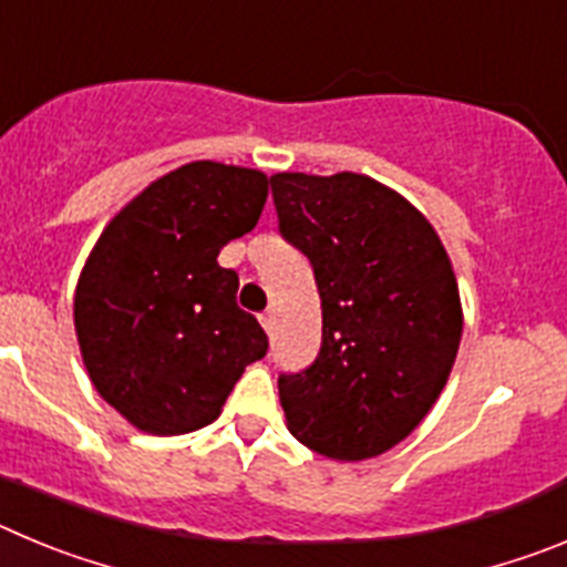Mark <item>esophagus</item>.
<instances>
[{
  "instance_id": "esophagus-1",
  "label": "esophagus",
  "mask_w": 567,
  "mask_h": 567,
  "mask_svg": "<svg viewBox=\"0 0 567 567\" xmlns=\"http://www.w3.org/2000/svg\"><path fill=\"white\" fill-rule=\"evenodd\" d=\"M260 323H264V329H267L269 334H275V323H278V318H275L272 309H267V312L260 315Z\"/></svg>"
}]
</instances>
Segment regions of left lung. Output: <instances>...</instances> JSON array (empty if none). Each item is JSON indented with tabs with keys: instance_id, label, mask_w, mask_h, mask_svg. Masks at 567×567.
I'll return each mask as SVG.
<instances>
[{
	"instance_id": "left-lung-1",
	"label": "left lung",
	"mask_w": 567,
	"mask_h": 567,
	"mask_svg": "<svg viewBox=\"0 0 567 567\" xmlns=\"http://www.w3.org/2000/svg\"><path fill=\"white\" fill-rule=\"evenodd\" d=\"M269 182L323 312L315 363L278 378L289 432L323 457H378L417 429L452 374L463 338L452 260L425 215L369 175Z\"/></svg>"
}]
</instances>
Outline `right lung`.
<instances>
[{
    "label": "right lung",
    "mask_w": 567,
    "mask_h": 567,
    "mask_svg": "<svg viewBox=\"0 0 567 567\" xmlns=\"http://www.w3.org/2000/svg\"><path fill=\"white\" fill-rule=\"evenodd\" d=\"M260 169L193 162L135 195L104 227L73 298L79 349L96 392L127 423L169 437L213 423L249 363L267 354L218 264L267 204Z\"/></svg>",
    "instance_id": "1"
}]
</instances>
